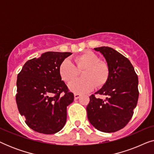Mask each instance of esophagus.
<instances>
[{
	"mask_svg": "<svg viewBox=\"0 0 154 154\" xmlns=\"http://www.w3.org/2000/svg\"><path fill=\"white\" fill-rule=\"evenodd\" d=\"M80 97H81V94H74V99L75 100H78V99H79Z\"/></svg>",
	"mask_w": 154,
	"mask_h": 154,
	"instance_id": "1",
	"label": "esophagus"
}]
</instances>
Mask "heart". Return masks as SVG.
<instances>
[{"label":"heart","instance_id":"heart-1","mask_svg":"<svg viewBox=\"0 0 154 154\" xmlns=\"http://www.w3.org/2000/svg\"><path fill=\"white\" fill-rule=\"evenodd\" d=\"M75 66L69 60H65L59 68L60 75L63 81L69 83L79 74L83 79L76 80L69 84V89L75 94H83L91 91L94 86L101 87L106 83L110 70L106 62L92 52H85L73 59Z\"/></svg>","mask_w":154,"mask_h":154}]
</instances>
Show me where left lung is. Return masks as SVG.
I'll return each instance as SVG.
<instances>
[{
    "label": "left lung",
    "instance_id": "1",
    "mask_svg": "<svg viewBox=\"0 0 154 154\" xmlns=\"http://www.w3.org/2000/svg\"><path fill=\"white\" fill-rule=\"evenodd\" d=\"M104 57L110 73L106 83L94 94L105 100L90 97L87 115L90 123L104 132H114L128 123L139 97L138 77L130 60L109 47L94 48Z\"/></svg>",
    "mask_w": 154,
    "mask_h": 154
}]
</instances>
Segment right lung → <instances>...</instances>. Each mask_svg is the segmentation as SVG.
I'll return each instance as SVG.
<instances>
[{"mask_svg": "<svg viewBox=\"0 0 154 154\" xmlns=\"http://www.w3.org/2000/svg\"><path fill=\"white\" fill-rule=\"evenodd\" d=\"M71 54L45 52L38 58L27 61L17 75L16 102L19 112L35 132L54 134L66 123V107L73 102L74 96L62 81L59 68Z\"/></svg>", "mask_w": 154, "mask_h": 154, "instance_id": "right-lung-1", "label": "right lung"}]
</instances>
